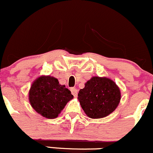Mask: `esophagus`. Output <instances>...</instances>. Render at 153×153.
I'll return each mask as SVG.
<instances>
[{"mask_svg":"<svg viewBox=\"0 0 153 153\" xmlns=\"http://www.w3.org/2000/svg\"><path fill=\"white\" fill-rule=\"evenodd\" d=\"M71 91L72 95H73L74 97H76L77 95H78V90H77L75 88H71Z\"/></svg>","mask_w":153,"mask_h":153,"instance_id":"34e87169","label":"esophagus"}]
</instances>
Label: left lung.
<instances>
[{"mask_svg":"<svg viewBox=\"0 0 153 153\" xmlns=\"http://www.w3.org/2000/svg\"><path fill=\"white\" fill-rule=\"evenodd\" d=\"M78 99L87 115L98 119L115 110L120 101L121 93L119 87L111 79L93 76L79 90Z\"/></svg>","mask_w":153,"mask_h":153,"instance_id":"1","label":"left lung"}]
</instances>
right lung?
I'll return each mask as SVG.
<instances>
[{
    "label": "right lung",
    "instance_id": "right-lung-1",
    "mask_svg": "<svg viewBox=\"0 0 153 153\" xmlns=\"http://www.w3.org/2000/svg\"><path fill=\"white\" fill-rule=\"evenodd\" d=\"M74 98L57 79L42 76L33 82L29 90V101L37 113L48 119L56 118L66 103Z\"/></svg>",
    "mask_w": 153,
    "mask_h": 153
}]
</instances>
